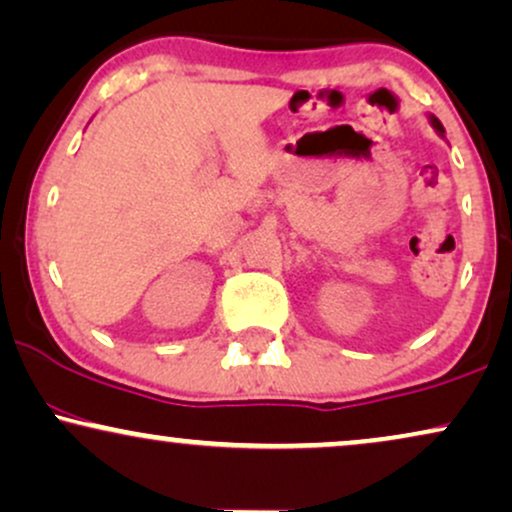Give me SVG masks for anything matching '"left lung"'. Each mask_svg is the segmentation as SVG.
<instances>
[{
    "label": "left lung",
    "instance_id": "1",
    "mask_svg": "<svg viewBox=\"0 0 512 512\" xmlns=\"http://www.w3.org/2000/svg\"><path fill=\"white\" fill-rule=\"evenodd\" d=\"M428 118H430V125L435 127V132L439 134V137H444V127H442V122H439V120L435 118V115H428Z\"/></svg>",
    "mask_w": 512,
    "mask_h": 512
}]
</instances>
